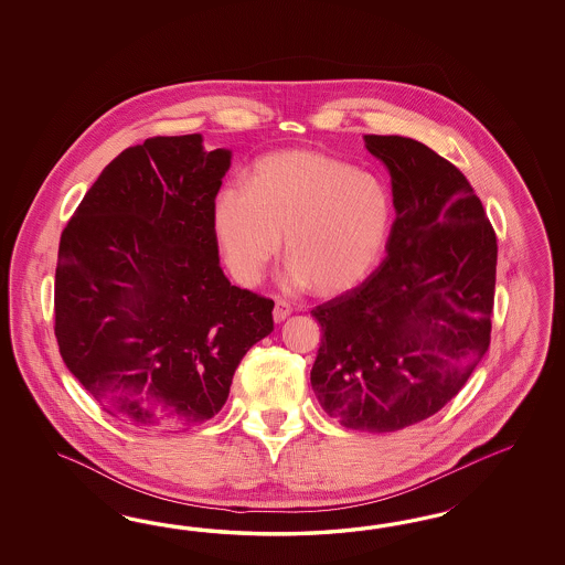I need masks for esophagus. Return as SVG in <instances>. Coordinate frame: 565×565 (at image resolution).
Wrapping results in <instances>:
<instances>
[{"label":"esophagus","instance_id":"34e87169","mask_svg":"<svg viewBox=\"0 0 565 565\" xmlns=\"http://www.w3.org/2000/svg\"><path fill=\"white\" fill-rule=\"evenodd\" d=\"M291 315V307L286 302V300H275L274 307V319L275 323H281V321H286L288 317Z\"/></svg>","mask_w":565,"mask_h":565}]
</instances>
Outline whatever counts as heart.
<instances>
[{
    "label": "heart",
    "instance_id": "b5f03b06",
    "mask_svg": "<svg viewBox=\"0 0 565 565\" xmlns=\"http://www.w3.org/2000/svg\"><path fill=\"white\" fill-rule=\"evenodd\" d=\"M394 205L385 184L319 151L263 157L248 189L227 184L213 222L236 279L253 286L277 257L281 236L288 286L340 294L359 286L381 257Z\"/></svg>",
    "mask_w": 565,
    "mask_h": 565
}]
</instances>
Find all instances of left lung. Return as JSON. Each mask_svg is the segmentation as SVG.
<instances>
[{"mask_svg": "<svg viewBox=\"0 0 565 565\" xmlns=\"http://www.w3.org/2000/svg\"><path fill=\"white\" fill-rule=\"evenodd\" d=\"M392 173L387 257L312 310L310 383L343 427L394 433L437 414L491 342L497 236L462 171L406 137H364Z\"/></svg>", "mask_w": 565, "mask_h": 565, "instance_id": "obj_1", "label": "left lung"}]
</instances>
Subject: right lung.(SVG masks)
I'll use <instances>...</instances> for the list:
<instances>
[{
    "label": "right lung",
    "mask_w": 565,
    "mask_h": 565,
    "mask_svg": "<svg viewBox=\"0 0 565 565\" xmlns=\"http://www.w3.org/2000/svg\"><path fill=\"white\" fill-rule=\"evenodd\" d=\"M230 151L201 135L147 138L97 178L62 232L55 338L70 373L132 427L222 411L274 300L230 284L213 222Z\"/></svg>",
    "instance_id": "add662e5"
}]
</instances>
